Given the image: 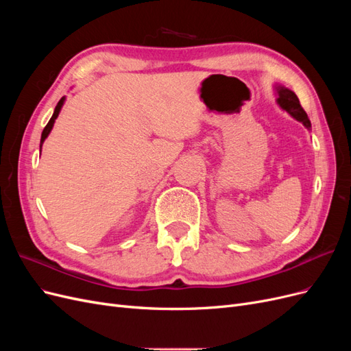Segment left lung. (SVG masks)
I'll list each match as a JSON object with an SVG mask.
<instances>
[{
    "mask_svg": "<svg viewBox=\"0 0 351 351\" xmlns=\"http://www.w3.org/2000/svg\"><path fill=\"white\" fill-rule=\"evenodd\" d=\"M274 89H275V97H277V99H275V101H277L278 107L282 111L289 112L294 120L300 121L307 130H311V127H312L311 120L307 119V114L302 108L300 101H299V98H297V95L291 89L282 86V84H275Z\"/></svg>",
    "mask_w": 351,
    "mask_h": 351,
    "instance_id": "8db88e82",
    "label": "left lung"
}]
</instances>
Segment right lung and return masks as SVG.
<instances>
[{"instance_id": "right-lung-1", "label": "right lung", "mask_w": 351, "mask_h": 351, "mask_svg": "<svg viewBox=\"0 0 351 351\" xmlns=\"http://www.w3.org/2000/svg\"><path fill=\"white\" fill-rule=\"evenodd\" d=\"M64 102H66V97H62L60 101H58V104H57V107H56V110H54V114H52V117H51V120L48 121V124L45 125V129H44V132H42V136H40V149H42V145H44V142H45V139L48 137V134L51 133V130H52V127H54V123H56V120H57V117H58V114H60V111H61V108H62V105H64Z\"/></svg>"}]
</instances>
